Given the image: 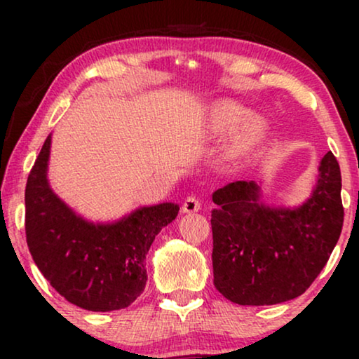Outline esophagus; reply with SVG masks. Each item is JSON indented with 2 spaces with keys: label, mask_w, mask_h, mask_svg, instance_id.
I'll list each match as a JSON object with an SVG mask.
<instances>
[{
  "label": "esophagus",
  "mask_w": 359,
  "mask_h": 359,
  "mask_svg": "<svg viewBox=\"0 0 359 359\" xmlns=\"http://www.w3.org/2000/svg\"><path fill=\"white\" fill-rule=\"evenodd\" d=\"M199 209H201V203H199V199L196 198V196H189V198L183 203V212L184 214L198 212Z\"/></svg>",
  "instance_id": "esophagus-1"
}]
</instances>
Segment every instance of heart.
I'll return each mask as SVG.
<instances>
[{"label": "heart", "instance_id": "obj_1", "mask_svg": "<svg viewBox=\"0 0 359 359\" xmlns=\"http://www.w3.org/2000/svg\"><path fill=\"white\" fill-rule=\"evenodd\" d=\"M205 129L214 135L225 134L233 129L227 144V156L232 160H240L262 142L266 132V124L259 116L248 114L247 107L238 102L220 101L208 112Z\"/></svg>", "mask_w": 359, "mask_h": 359}]
</instances>
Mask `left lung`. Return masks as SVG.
<instances>
[{"label": "left lung", "instance_id": "1", "mask_svg": "<svg viewBox=\"0 0 359 359\" xmlns=\"http://www.w3.org/2000/svg\"><path fill=\"white\" fill-rule=\"evenodd\" d=\"M340 165L332 151L323 155L311 194L297 205L263 203L257 181L215 191V289L240 306H273L306 292L340 238Z\"/></svg>", "mask_w": 359, "mask_h": 359}]
</instances>
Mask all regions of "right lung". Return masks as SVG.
Here are the masks:
<instances>
[{
    "label": "right lung",
    "instance_id": "obj_1",
    "mask_svg": "<svg viewBox=\"0 0 359 359\" xmlns=\"http://www.w3.org/2000/svg\"><path fill=\"white\" fill-rule=\"evenodd\" d=\"M52 134L26 184V238L34 263L55 291L93 312L129 307L147 284L145 257L180 205H142L112 222L76 214L48 183Z\"/></svg>",
    "mask_w": 359,
    "mask_h": 359
}]
</instances>
